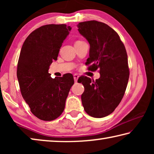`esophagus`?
I'll return each mask as SVG.
<instances>
[{"mask_svg": "<svg viewBox=\"0 0 154 154\" xmlns=\"http://www.w3.org/2000/svg\"><path fill=\"white\" fill-rule=\"evenodd\" d=\"M73 77H74L75 82H77L78 78H79V75H78L77 74H74V75H73Z\"/></svg>", "mask_w": 154, "mask_h": 154, "instance_id": "esophagus-1", "label": "esophagus"}]
</instances>
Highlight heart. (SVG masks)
I'll return each instance as SVG.
<instances>
[{"label":"heart","mask_w":154,"mask_h":154,"mask_svg":"<svg viewBox=\"0 0 154 154\" xmlns=\"http://www.w3.org/2000/svg\"><path fill=\"white\" fill-rule=\"evenodd\" d=\"M79 41H76V42H79Z\"/></svg>","instance_id":"heart-1"}]
</instances>
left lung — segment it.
Segmentation results:
<instances>
[{
    "instance_id": "obj_1",
    "label": "left lung",
    "mask_w": 154,
    "mask_h": 154,
    "mask_svg": "<svg viewBox=\"0 0 154 154\" xmlns=\"http://www.w3.org/2000/svg\"><path fill=\"white\" fill-rule=\"evenodd\" d=\"M77 27L90 46L85 64L90 71L100 69V75L95 82L79 78L85 88L82 105L89 116L104 118L114 111L126 89L130 72L126 48L118 34L105 23L91 20L79 22Z\"/></svg>"
}]
</instances>
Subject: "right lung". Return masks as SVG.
Wrapping results in <instances>:
<instances>
[{
  "label": "right lung",
  "mask_w": 154,
  "mask_h": 154,
  "mask_svg": "<svg viewBox=\"0 0 154 154\" xmlns=\"http://www.w3.org/2000/svg\"><path fill=\"white\" fill-rule=\"evenodd\" d=\"M71 30L66 24L42 26L28 35L21 49L17 69L21 93L32 114L41 120L60 116L74 83L71 73L51 78L48 72Z\"/></svg>",
  "instance_id": "right-lung-1"
}]
</instances>
